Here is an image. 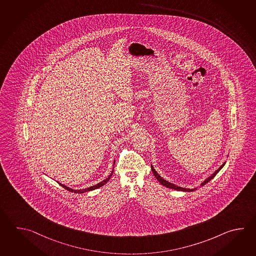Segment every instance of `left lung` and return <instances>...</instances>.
Wrapping results in <instances>:
<instances>
[{"label":"left lung","instance_id":"obj_1","mask_svg":"<svg viewBox=\"0 0 256 256\" xmlns=\"http://www.w3.org/2000/svg\"><path fill=\"white\" fill-rule=\"evenodd\" d=\"M225 162L220 166V167L212 175V176H210L208 178H206L205 180H204V182L200 184V187H202V186H204L206 183L209 182L210 180H212L215 176H216V174L217 173L219 172L220 170H222V168L224 167V166ZM152 172H153V174H154V176H155V178H156V180H158V182L160 183V184H162L163 186H165V187H167V188H173V190H182V192H193V190H196V188H182V187H178V186H177V185H174V184H172V183L168 182H167V180H165L164 178H162L158 173H156V170H154V168H153V166L152 165Z\"/></svg>","mask_w":256,"mask_h":256}]
</instances>
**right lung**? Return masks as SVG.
<instances>
[{
  "mask_svg": "<svg viewBox=\"0 0 256 256\" xmlns=\"http://www.w3.org/2000/svg\"><path fill=\"white\" fill-rule=\"evenodd\" d=\"M114 172V170H112V172L110 174L108 177L106 178V180H104L103 182H101L98 183V184H96V185H94V186H91V187H89V188H83V190H73V188H69V187H66V185H64V184H61V183H59L63 188H66V190H68L69 192H71L74 193H84L86 192H90V190H96V188H100V187H102L103 185H104L106 183L108 182V180H110V178L112 176V174Z\"/></svg>",
  "mask_w": 256,
  "mask_h": 256,
  "instance_id": "right-lung-1",
  "label": "right lung"
}]
</instances>
